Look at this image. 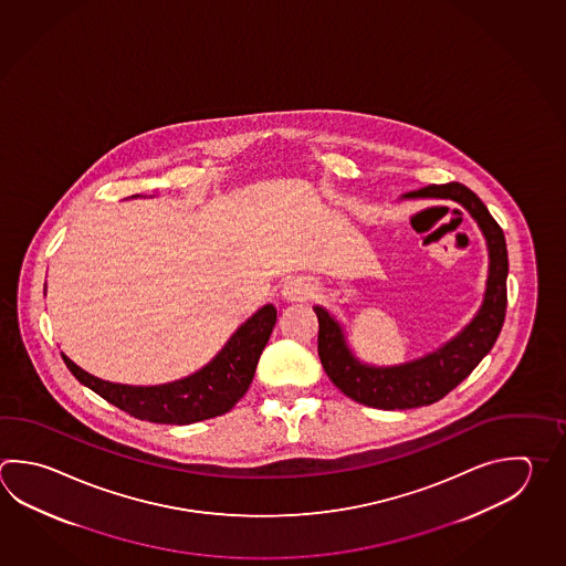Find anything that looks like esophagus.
Segmentation results:
<instances>
[{"instance_id":"obj_1","label":"esophagus","mask_w":566,"mask_h":566,"mask_svg":"<svg viewBox=\"0 0 566 566\" xmlns=\"http://www.w3.org/2000/svg\"><path fill=\"white\" fill-rule=\"evenodd\" d=\"M314 284L310 282V280H304V277H294V280H290L284 284V290H282V296L286 302H306V300L312 298L314 296Z\"/></svg>"}]
</instances>
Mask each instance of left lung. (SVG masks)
I'll return each instance as SVG.
<instances>
[{
    "label": "left lung",
    "instance_id": "8db88e82",
    "mask_svg": "<svg viewBox=\"0 0 566 566\" xmlns=\"http://www.w3.org/2000/svg\"><path fill=\"white\" fill-rule=\"evenodd\" d=\"M405 198H450L462 203L489 242L491 268L484 304L474 321L437 353L402 366L374 368L358 363L346 346L338 322L321 306L314 308L318 316V356L328 378L348 398L382 410L418 408L444 398L491 353L506 314V242L501 226L479 196L459 181H450L405 193Z\"/></svg>",
    "mask_w": 566,
    "mask_h": 566
}]
</instances>
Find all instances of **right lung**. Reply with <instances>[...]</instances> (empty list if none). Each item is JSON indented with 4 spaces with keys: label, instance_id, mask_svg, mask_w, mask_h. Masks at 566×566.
<instances>
[{
    "label": "right lung",
    "instance_id": "obj_1",
    "mask_svg": "<svg viewBox=\"0 0 566 566\" xmlns=\"http://www.w3.org/2000/svg\"><path fill=\"white\" fill-rule=\"evenodd\" d=\"M276 324V308L266 304L250 321L242 324L228 340L222 353L200 373L184 380L161 386L112 385L84 373L62 354L65 366L75 378L118 406L129 417L156 424H193L208 418L222 417L245 395L256 373L260 354Z\"/></svg>",
    "mask_w": 566,
    "mask_h": 566
}]
</instances>
